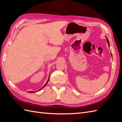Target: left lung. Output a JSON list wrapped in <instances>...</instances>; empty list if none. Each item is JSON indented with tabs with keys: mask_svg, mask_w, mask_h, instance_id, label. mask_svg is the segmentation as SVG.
Returning a JSON list of instances; mask_svg holds the SVG:
<instances>
[{
	"mask_svg": "<svg viewBox=\"0 0 122 122\" xmlns=\"http://www.w3.org/2000/svg\"><path fill=\"white\" fill-rule=\"evenodd\" d=\"M106 39H107V43H108V46H109V41H108V40L107 39V38H106ZM111 54H112H112L111 53Z\"/></svg>",
	"mask_w": 122,
	"mask_h": 122,
	"instance_id": "1",
	"label": "left lung"
}]
</instances>
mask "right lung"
I'll return each instance as SVG.
<instances>
[{"label": "right lung", "instance_id": "1", "mask_svg": "<svg viewBox=\"0 0 122 122\" xmlns=\"http://www.w3.org/2000/svg\"><path fill=\"white\" fill-rule=\"evenodd\" d=\"M49 78H48V80H47V82L46 83V84H45V85H44V86H43V87H42V88H41V89H40V90L39 91H40L41 90H42V88H43V87H45V86H46V84H47L48 82V81H49ZM29 92V93H35V92Z\"/></svg>", "mask_w": 122, "mask_h": 122}]
</instances>
